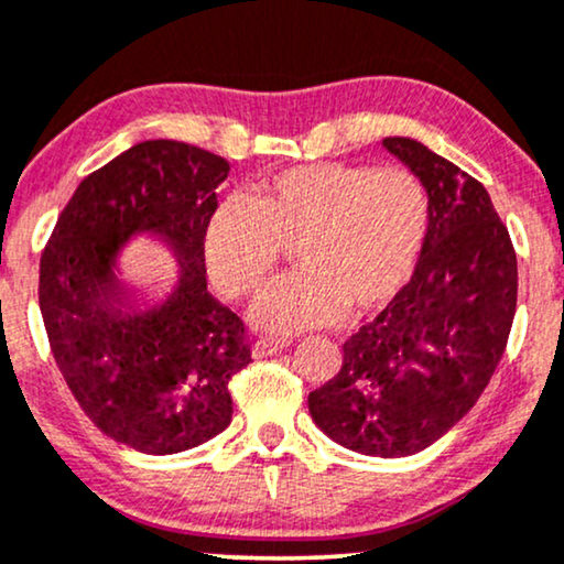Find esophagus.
Listing matches in <instances>:
<instances>
[{"mask_svg":"<svg viewBox=\"0 0 564 564\" xmlns=\"http://www.w3.org/2000/svg\"><path fill=\"white\" fill-rule=\"evenodd\" d=\"M283 348H289L286 338H260L258 344L252 346V354L254 359H265V356H273L278 351H283Z\"/></svg>","mask_w":564,"mask_h":564,"instance_id":"obj_1","label":"esophagus"}]
</instances>
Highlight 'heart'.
<instances>
[{
	"instance_id": "heart-1",
	"label": "heart",
	"mask_w": 564,
	"mask_h": 564,
	"mask_svg": "<svg viewBox=\"0 0 564 564\" xmlns=\"http://www.w3.org/2000/svg\"><path fill=\"white\" fill-rule=\"evenodd\" d=\"M432 237V197L405 169L296 166L260 182L252 203L229 197L205 229V265L231 299L260 294L283 247L302 273L254 304L268 333L325 327L348 312L384 310L409 289Z\"/></svg>"
}]
</instances>
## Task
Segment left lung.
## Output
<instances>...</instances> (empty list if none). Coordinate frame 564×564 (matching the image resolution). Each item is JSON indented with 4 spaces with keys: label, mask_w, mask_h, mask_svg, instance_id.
I'll list each match as a JSON object with an SVG mask.
<instances>
[{
    "label": "left lung",
    "mask_w": 564,
    "mask_h": 564,
    "mask_svg": "<svg viewBox=\"0 0 564 564\" xmlns=\"http://www.w3.org/2000/svg\"><path fill=\"white\" fill-rule=\"evenodd\" d=\"M432 197V237L409 289L344 344L310 393L315 424L361 455H413L474 409L500 365L518 302L510 234L481 182L411 138H384Z\"/></svg>",
    "instance_id": "1"
}]
</instances>
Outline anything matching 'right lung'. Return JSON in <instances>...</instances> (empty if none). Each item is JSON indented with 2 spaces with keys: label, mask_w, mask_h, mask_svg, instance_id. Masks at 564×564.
Segmentation results:
<instances>
[{
  "label": "right lung",
  "mask_w": 564,
  "mask_h": 564,
  "mask_svg": "<svg viewBox=\"0 0 564 564\" xmlns=\"http://www.w3.org/2000/svg\"><path fill=\"white\" fill-rule=\"evenodd\" d=\"M229 161L145 140L85 176L41 254L39 304L54 361L106 437L148 455L203 445L231 424V377L249 361L245 323L210 296L205 229ZM148 232L177 258L175 289L139 306L118 254Z\"/></svg>",
  "instance_id": "right-lung-1"
}]
</instances>
